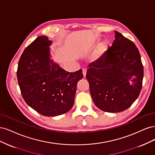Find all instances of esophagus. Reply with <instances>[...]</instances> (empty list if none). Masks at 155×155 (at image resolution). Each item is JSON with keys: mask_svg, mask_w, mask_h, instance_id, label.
Here are the masks:
<instances>
[{"mask_svg": "<svg viewBox=\"0 0 155 155\" xmlns=\"http://www.w3.org/2000/svg\"><path fill=\"white\" fill-rule=\"evenodd\" d=\"M86 74H87V69L86 68H83V77L84 78L86 76Z\"/></svg>", "mask_w": 155, "mask_h": 155, "instance_id": "obj_1", "label": "esophagus"}]
</instances>
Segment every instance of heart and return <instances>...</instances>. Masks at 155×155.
Listing matches in <instances>:
<instances>
[{
	"label": "heart",
	"mask_w": 155,
	"mask_h": 155,
	"mask_svg": "<svg viewBox=\"0 0 155 155\" xmlns=\"http://www.w3.org/2000/svg\"><path fill=\"white\" fill-rule=\"evenodd\" d=\"M105 47V43H103V44L101 45L100 49L98 50V51H97V53L95 54V55H94V58H98V57H99V56L102 54L103 51L104 50Z\"/></svg>",
	"instance_id": "1"
}]
</instances>
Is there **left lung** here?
<instances>
[{
  "instance_id": "1",
  "label": "left lung",
  "mask_w": 155,
  "mask_h": 155,
  "mask_svg": "<svg viewBox=\"0 0 155 155\" xmlns=\"http://www.w3.org/2000/svg\"><path fill=\"white\" fill-rule=\"evenodd\" d=\"M101 58L88 64L86 78L96 106L108 112H122L137 99L143 67L137 46L118 31Z\"/></svg>"
}]
</instances>
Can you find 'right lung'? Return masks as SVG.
Instances as JSON below:
<instances>
[{
	"label": "right lung",
	"instance_id": "obj_1",
	"mask_svg": "<svg viewBox=\"0 0 155 155\" xmlns=\"http://www.w3.org/2000/svg\"><path fill=\"white\" fill-rule=\"evenodd\" d=\"M52 41L39 36L27 46L18 63L17 76L26 104L39 114L56 116L72 109L82 70L68 72L51 59Z\"/></svg>",
	"mask_w": 155,
	"mask_h": 155
}]
</instances>
